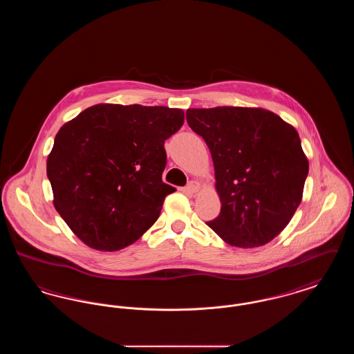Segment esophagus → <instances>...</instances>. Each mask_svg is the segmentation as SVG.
<instances>
[{
    "label": "esophagus",
    "instance_id": "34e87169",
    "mask_svg": "<svg viewBox=\"0 0 354 354\" xmlns=\"http://www.w3.org/2000/svg\"><path fill=\"white\" fill-rule=\"evenodd\" d=\"M199 187L201 185L198 183V182H195V180H191L187 187H185V189L189 192V194H195L198 189H199Z\"/></svg>",
    "mask_w": 354,
    "mask_h": 354
}]
</instances>
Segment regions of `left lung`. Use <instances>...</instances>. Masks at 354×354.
Instances as JSON below:
<instances>
[{
	"label": "left lung",
	"instance_id": "1",
	"mask_svg": "<svg viewBox=\"0 0 354 354\" xmlns=\"http://www.w3.org/2000/svg\"><path fill=\"white\" fill-rule=\"evenodd\" d=\"M185 117L215 167L221 209L207 225L234 247L270 243L303 198L309 165L297 131L263 109H188Z\"/></svg>",
	"mask_w": 354,
	"mask_h": 354
}]
</instances>
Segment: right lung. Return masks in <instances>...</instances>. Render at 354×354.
I'll return each mask as SVG.
<instances>
[{
    "mask_svg": "<svg viewBox=\"0 0 354 354\" xmlns=\"http://www.w3.org/2000/svg\"><path fill=\"white\" fill-rule=\"evenodd\" d=\"M185 123L180 109L97 104L55 135L46 172L54 207L91 248L118 251L158 220L166 196L165 142Z\"/></svg>",
    "mask_w": 354,
    "mask_h": 354,
    "instance_id": "1",
    "label": "right lung"
}]
</instances>
